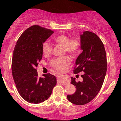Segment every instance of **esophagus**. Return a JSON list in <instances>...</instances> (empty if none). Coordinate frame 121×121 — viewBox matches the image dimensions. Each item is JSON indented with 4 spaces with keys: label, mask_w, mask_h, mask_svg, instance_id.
Wrapping results in <instances>:
<instances>
[{
    "label": "esophagus",
    "mask_w": 121,
    "mask_h": 121,
    "mask_svg": "<svg viewBox=\"0 0 121 121\" xmlns=\"http://www.w3.org/2000/svg\"><path fill=\"white\" fill-rule=\"evenodd\" d=\"M59 77H64V75H60ZM69 82V81H62V82H61V83H62V84H64V85H65V84H68Z\"/></svg>",
    "instance_id": "34e87169"
}]
</instances>
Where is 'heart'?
<instances>
[{"mask_svg":"<svg viewBox=\"0 0 121 121\" xmlns=\"http://www.w3.org/2000/svg\"><path fill=\"white\" fill-rule=\"evenodd\" d=\"M53 41L56 44L63 46V53L65 52L70 54L71 56H75L78 53L80 48V41L76 38L69 39L67 35L63 34L56 36L53 38ZM43 53L45 56H48L52 52L53 47L48 41L43 43L42 46ZM70 62V58L69 56H65L61 57H58L52 59L50 64L56 70L61 71L65 69L67 65Z\"/></svg>","mask_w":121,"mask_h":121,"instance_id":"b5f03b06","label":"heart"}]
</instances>
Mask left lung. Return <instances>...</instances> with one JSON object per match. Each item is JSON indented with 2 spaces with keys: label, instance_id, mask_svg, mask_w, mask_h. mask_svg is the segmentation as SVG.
<instances>
[{
  "label": "left lung",
  "instance_id": "1",
  "mask_svg": "<svg viewBox=\"0 0 121 121\" xmlns=\"http://www.w3.org/2000/svg\"><path fill=\"white\" fill-rule=\"evenodd\" d=\"M82 52L75 61L74 73L84 72L83 81L76 82L71 78V84L76 86L75 93L68 95L69 102L82 105L92 101L101 90L107 69V55L104 46L99 37L91 31H84L80 36Z\"/></svg>",
  "mask_w": 121,
  "mask_h": 121
}]
</instances>
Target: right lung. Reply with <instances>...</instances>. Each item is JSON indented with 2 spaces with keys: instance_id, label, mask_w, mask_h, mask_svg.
<instances>
[{
  "instance_id": "1",
  "label": "right lung",
  "mask_w": 121,
  "mask_h": 121,
  "mask_svg": "<svg viewBox=\"0 0 121 121\" xmlns=\"http://www.w3.org/2000/svg\"><path fill=\"white\" fill-rule=\"evenodd\" d=\"M54 33L38 25L30 27L16 43L13 53L12 72L17 90L27 102L39 104L47 100L57 84L51 74L39 77L36 67L43 57V44Z\"/></svg>"
}]
</instances>
